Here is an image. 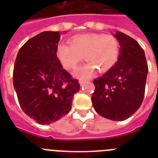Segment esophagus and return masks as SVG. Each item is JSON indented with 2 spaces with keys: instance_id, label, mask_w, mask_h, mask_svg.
Wrapping results in <instances>:
<instances>
[{
  "instance_id": "1",
  "label": "esophagus",
  "mask_w": 158,
  "mask_h": 158,
  "mask_svg": "<svg viewBox=\"0 0 158 158\" xmlns=\"http://www.w3.org/2000/svg\"><path fill=\"white\" fill-rule=\"evenodd\" d=\"M86 82H88V81H86V80H83V79H82V80H80V81H79V83H80L81 85H85V84Z\"/></svg>"
}]
</instances>
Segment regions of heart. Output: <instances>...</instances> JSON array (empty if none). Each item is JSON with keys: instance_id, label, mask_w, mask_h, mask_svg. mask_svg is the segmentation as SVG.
Wrapping results in <instances>:
<instances>
[{"instance_id": "heart-1", "label": "heart", "mask_w": 158, "mask_h": 158, "mask_svg": "<svg viewBox=\"0 0 158 158\" xmlns=\"http://www.w3.org/2000/svg\"><path fill=\"white\" fill-rule=\"evenodd\" d=\"M120 47L118 40L111 35L89 33L74 36L70 45L60 43L57 46V57L67 69H75L85 58L88 62L76 73L80 78H88L95 72H105L118 61Z\"/></svg>"}]
</instances>
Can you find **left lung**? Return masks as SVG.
<instances>
[{
	"label": "left lung",
	"instance_id": "left-lung-1",
	"mask_svg": "<svg viewBox=\"0 0 158 158\" xmlns=\"http://www.w3.org/2000/svg\"><path fill=\"white\" fill-rule=\"evenodd\" d=\"M120 45L118 62L93 81L92 102L99 115L115 121L125 120L143 101L148 65L139 43L120 31L114 35Z\"/></svg>",
	"mask_w": 158,
	"mask_h": 158
}]
</instances>
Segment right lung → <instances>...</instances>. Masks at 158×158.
Listing matches in <instances>:
<instances>
[{"mask_svg":"<svg viewBox=\"0 0 158 158\" xmlns=\"http://www.w3.org/2000/svg\"><path fill=\"white\" fill-rule=\"evenodd\" d=\"M59 31H43L19 49L13 69V85L26 115L50 124L70 111L73 96L80 89L57 58Z\"/></svg>","mask_w":158,"mask_h":158,"instance_id":"right-lung-1","label":"right lung"}]
</instances>
